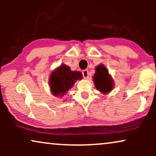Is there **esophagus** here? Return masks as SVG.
<instances>
[{"instance_id":"esophagus-1","label":"esophagus","mask_w":156,"mask_h":156,"mask_svg":"<svg viewBox=\"0 0 156 156\" xmlns=\"http://www.w3.org/2000/svg\"><path fill=\"white\" fill-rule=\"evenodd\" d=\"M82 74H83V77L85 79H87L89 78V71L87 69H83L82 71Z\"/></svg>"}]
</instances>
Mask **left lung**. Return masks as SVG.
<instances>
[{"label": "left lung", "instance_id": "8db88e82", "mask_svg": "<svg viewBox=\"0 0 156 156\" xmlns=\"http://www.w3.org/2000/svg\"><path fill=\"white\" fill-rule=\"evenodd\" d=\"M95 70L93 80L96 89L103 94H108L114 87V80L112 76L108 74V69L103 64L97 66Z\"/></svg>", "mask_w": 156, "mask_h": 156}]
</instances>
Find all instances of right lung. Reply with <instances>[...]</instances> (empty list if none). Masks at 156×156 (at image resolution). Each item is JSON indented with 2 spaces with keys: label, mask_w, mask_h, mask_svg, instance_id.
Masks as SVG:
<instances>
[{
  "label": "right lung",
  "mask_w": 156,
  "mask_h": 156,
  "mask_svg": "<svg viewBox=\"0 0 156 156\" xmlns=\"http://www.w3.org/2000/svg\"><path fill=\"white\" fill-rule=\"evenodd\" d=\"M82 79L79 71H72L68 66L62 64L53 71L50 77L49 83L52 94L62 98L71 89L76 80Z\"/></svg>",
  "instance_id": "add662e5"
}]
</instances>
